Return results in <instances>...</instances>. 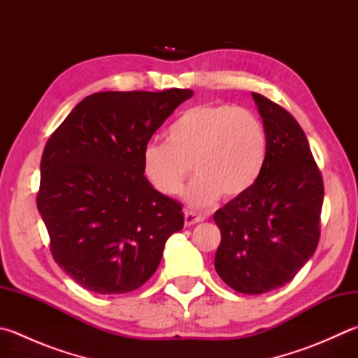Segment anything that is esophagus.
<instances>
[{
    "label": "esophagus",
    "instance_id": "1",
    "mask_svg": "<svg viewBox=\"0 0 358 358\" xmlns=\"http://www.w3.org/2000/svg\"><path fill=\"white\" fill-rule=\"evenodd\" d=\"M184 220H185V226L190 227V226H193V224H198V222H201V221H202V217H199V215L193 213V212L185 210V212H184Z\"/></svg>",
    "mask_w": 358,
    "mask_h": 358
}]
</instances>
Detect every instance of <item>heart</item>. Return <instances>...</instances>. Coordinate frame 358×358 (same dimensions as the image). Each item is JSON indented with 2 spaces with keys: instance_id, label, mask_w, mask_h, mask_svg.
I'll return each mask as SVG.
<instances>
[{
  "instance_id": "obj_1",
  "label": "heart",
  "mask_w": 358,
  "mask_h": 358,
  "mask_svg": "<svg viewBox=\"0 0 358 358\" xmlns=\"http://www.w3.org/2000/svg\"><path fill=\"white\" fill-rule=\"evenodd\" d=\"M268 156V136L252 112L232 106L201 104L182 112L166 129V143H148L141 152L150 184L166 196L182 190L193 207H207L220 196L234 201L259 180Z\"/></svg>"
}]
</instances>
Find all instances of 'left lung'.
Segmentation results:
<instances>
[{
  "instance_id": "8db88e82",
  "label": "left lung",
  "mask_w": 358,
  "mask_h": 358,
  "mask_svg": "<svg viewBox=\"0 0 358 358\" xmlns=\"http://www.w3.org/2000/svg\"><path fill=\"white\" fill-rule=\"evenodd\" d=\"M252 98L268 156L251 190L213 215L221 231L215 269L235 292L262 294L288 284L315 254L324 185L292 113L259 93Z\"/></svg>"
}]
</instances>
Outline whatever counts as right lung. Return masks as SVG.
<instances>
[{
	"label": "right lung",
	"mask_w": 358,
	"mask_h": 358,
	"mask_svg": "<svg viewBox=\"0 0 358 358\" xmlns=\"http://www.w3.org/2000/svg\"><path fill=\"white\" fill-rule=\"evenodd\" d=\"M192 90L99 92L50 137L37 208L57 265L99 294L134 292L156 273L166 240L184 227L178 201L143 176L141 152Z\"/></svg>",
	"instance_id": "obj_1"
}]
</instances>
